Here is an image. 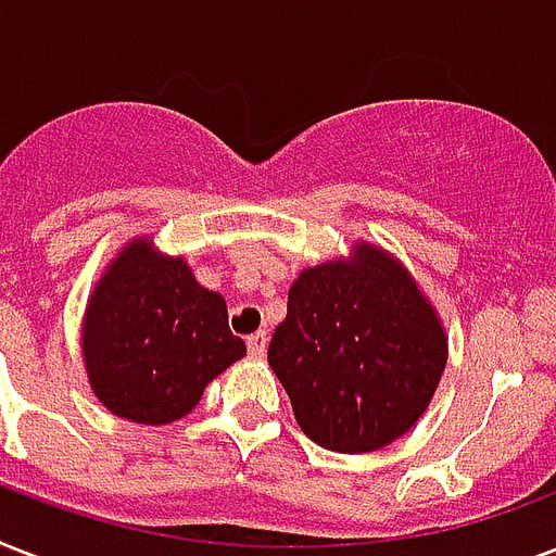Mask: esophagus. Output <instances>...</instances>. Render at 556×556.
<instances>
[{
    "instance_id": "1",
    "label": "esophagus",
    "mask_w": 556,
    "mask_h": 556,
    "mask_svg": "<svg viewBox=\"0 0 556 556\" xmlns=\"http://www.w3.org/2000/svg\"><path fill=\"white\" fill-rule=\"evenodd\" d=\"M265 349H268V334L265 331H256V334L248 338V352H251V357H265Z\"/></svg>"
}]
</instances>
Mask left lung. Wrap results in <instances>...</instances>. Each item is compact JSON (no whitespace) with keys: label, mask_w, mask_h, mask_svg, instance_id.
<instances>
[{"label":"left lung","mask_w":556,"mask_h":556,"mask_svg":"<svg viewBox=\"0 0 556 556\" xmlns=\"http://www.w3.org/2000/svg\"><path fill=\"white\" fill-rule=\"evenodd\" d=\"M268 364L314 444L371 453L401 439L430 406L447 338L409 270L357 242L349 260L296 277Z\"/></svg>","instance_id":"1"}]
</instances>
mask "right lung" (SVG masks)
Wrapping results in <instances>:
<instances>
[{
	"instance_id": "right-lung-1",
	"label": "right lung",
	"mask_w": 556,
	"mask_h": 556,
	"mask_svg": "<svg viewBox=\"0 0 556 556\" xmlns=\"http://www.w3.org/2000/svg\"><path fill=\"white\" fill-rule=\"evenodd\" d=\"M244 357L227 326L225 296L195 282L181 256L141 236L100 277L83 317L91 392L135 424L185 418L210 380Z\"/></svg>"
}]
</instances>
